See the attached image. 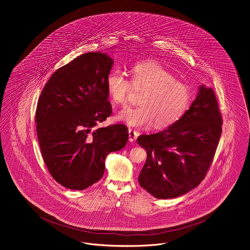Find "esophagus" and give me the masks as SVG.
<instances>
[{"instance_id":"34e87169","label":"esophagus","mask_w":250,"mask_h":250,"mask_svg":"<svg viewBox=\"0 0 250 250\" xmlns=\"http://www.w3.org/2000/svg\"><path fill=\"white\" fill-rule=\"evenodd\" d=\"M128 131H129V141H130L131 143L135 142V141L137 140L138 136H139V133H138L137 131L133 130V129H129Z\"/></svg>"}]
</instances>
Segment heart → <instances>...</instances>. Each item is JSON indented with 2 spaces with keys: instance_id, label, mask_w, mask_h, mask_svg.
Masks as SVG:
<instances>
[{
  "instance_id": "heart-1",
  "label": "heart",
  "mask_w": 250,
  "mask_h": 250,
  "mask_svg": "<svg viewBox=\"0 0 250 250\" xmlns=\"http://www.w3.org/2000/svg\"><path fill=\"white\" fill-rule=\"evenodd\" d=\"M131 82L119 69L108 73L106 80L107 93L111 101L126 105L128 95L135 87L143 90L137 107H126L118 112L117 119L129 126L142 127L152 124L166 128L175 123L189 107L191 91L183 82L153 62H143L132 67Z\"/></svg>"
}]
</instances>
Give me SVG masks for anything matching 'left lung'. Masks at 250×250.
Masks as SVG:
<instances>
[{
	"label": "left lung",
	"instance_id": "8db88e82",
	"mask_svg": "<svg viewBox=\"0 0 250 250\" xmlns=\"http://www.w3.org/2000/svg\"><path fill=\"white\" fill-rule=\"evenodd\" d=\"M221 125L214 90L200 85L196 98L175 123L138 138L147 151L139 176L141 187L159 199L174 198L196 188L213 162Z\"/></svg>",
	"mask_w": 250,
	"mask_h": 250
}]
</instances>
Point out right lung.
<instances>
[{"label": "right lung", "instance_id": "right-lung-1", "mask_svg": "<svg viewBox=\"0 0 250 250\" xmlns=\"http://www.w3.org/2000/svg\"><path fill=\"white\" fill-rule=\"evenodd\" d=\"M113 61L86 53L59 68L37 102L36 133L44 163L62 186L82 190L102 178L110 152L128 142L124 124L99 128L112 111L106 80Z\"/></svg>", "mask_w": 250, "mask_h": 250}]
</instances>
